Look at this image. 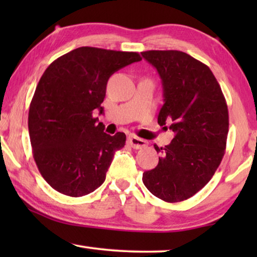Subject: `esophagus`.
I'll return each instance as SVG.
<instances>
[{
    "instance_id": "obj_1",
    "label": "esophagus",
    "mask_w": 257,
    "mask_h": 257,
    "mask_svg": "<svg viewBox=\"0 0 257 257\" xmlns=\"http://www.w3.org/2000/svg\"><path fill=\"white\" fill-rule=\"evenodd\" d=\"M128 144L133 147L135 150H139V149H144V147L147 146V142L144 141V139L138 138L136 136H130L128 138Z\"/></svg>"
}]
</instances>
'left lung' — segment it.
<instances>
[{
    "instance_id": "left-lung-1",
    "label": "left lung",
    "mask_w": 257,
    "mask_h": 257,
    "mask_svg": "<svg viewBox=\"0 0 257 257\" xmlns=\"http://www.w3.org/2000/svg\"><path fill=\"white\" fill-rule=\"evenodd\" d=\"M143 58L162 79L164 104L158 123L173 133L170 144L159 147L155 169L143 182L164 202L188 199L205 186L223 159L229 130L224 95L211 69L181 51H145Z\"/></svg>"
}]
</instances>
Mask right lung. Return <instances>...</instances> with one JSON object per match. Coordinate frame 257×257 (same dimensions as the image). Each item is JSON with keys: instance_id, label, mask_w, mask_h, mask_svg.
Masks as SVG:
<instances>
[{"instance_id": "right-lung-1", "label": "right lung", "mask_w": 257, "mask_h": 257, "mask_svg": "<svg viewBox=\"0 0 257 257\" xmlns=\"http://www.w3.org/2000/svg\"><path fill=\"white\" fill-rule=\"evenodd\" d=\"M142 58L137 52L82 46L53 61L41 77L29 106L33 156L52 188L81 197L101 186L125 135L110 136L95 118L115 71Z\"/></svg>"}]
</instances>
